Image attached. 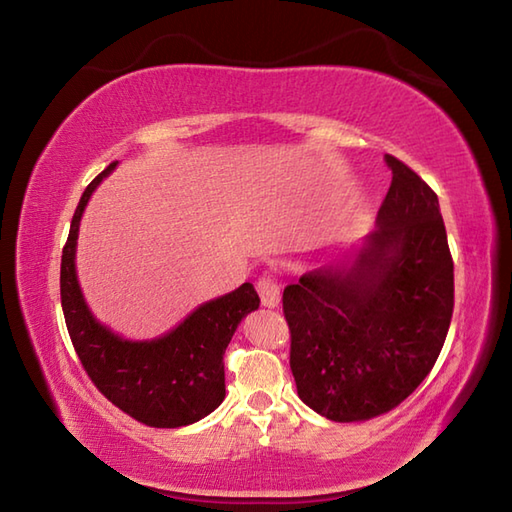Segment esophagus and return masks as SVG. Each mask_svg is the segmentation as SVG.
Returning <instances> with one entry per match:
<instances>
[{
  "label": "esophagus",
  "instance_id": "esophagus-1",
  "mask_svg": "<svg viewBox=\"0 0 512 512\" xmlns=\"http://www.w3.org/2000/svg\"><path fill=\"white\" fill-rule=\"evenodd\" d=\"M257 292H259V299H262L264 308H275L279 303L281 290H279V284L273 275H264L257 279Z\"/></svg>",
  "mask_w": 512,
  "mask_h": 512
}]
</instances>
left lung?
I'll return each instance as SVG.
<instances>
[{"label": "left lung", "mask_w": 512, "mask_h": 512, "mask_svg": "<svg viewBox=\"0 0 512 512\" xmlns=\"http://www.w3.org/2000/svg\"><path fill=\"white\" fill-rule=\"evenodd\" d=\"M391 187L352 264L284 290L297 394L334 422L398 407L436 365L453 317V259L438 195L385 156Z\"/></svg>", "instance_id": "obj_1"}]
</instances>
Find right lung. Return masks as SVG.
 Listing matches in <instances>:
<instances>
[{"label":"right lung","instance_id":"right-lung-1","mask_svg":"<svg viewBox=\"0 0 512 512\" xmlns=\"http://www.w3.org/2000/svg\"><path fill=\"white\" fill-rule=\"evenodd\" d=\"M118 162L96 176L76 206L61 255V308L79 361L101 394L127 416L156 429L187 427L224 400V352L248 312L253 284L206 301L176 330L154 341H125L92 317L76 281V237L85 204Z\"/></svg>","mask_w":512,"mask_h":512}]
</instances>
